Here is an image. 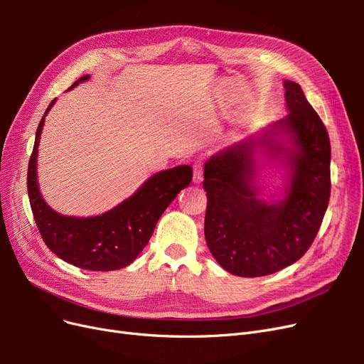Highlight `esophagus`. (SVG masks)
I'll return each instance as SVG.
<instances>
[{"label": "esophagus", "instance_id": "1", "mask_svg": "<svg viewBox=\"0 0 364 364\" xmlns=\"http://www.w3.org/2000/svg\"><path fill=\"white\" fill-rule=\"evenodd\" d=\"M193 182L194 183H200L203 181V164L202 162H196L193 167Z\"/></svg>", "mask_w": 364, "mask_h": 364}]
</instances>
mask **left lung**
Returning <instances> with one entry per match:
<instances>
[{"instance_id": "8db88e82", "label": "left lung", "mask_w": 364, "mask_h": 364, "mask_svg": "<svg viewBox=\"0 0 364 364\" xmlns=\"http://www.w3.org/2000/svg\"><path fill=\"white\" fill-rule=\"evenodd\" d=\"M284 87L287 117L273 123L261 139L226 147L205 165L206 245L220 266L237 277H266L302 258L329 202L331 146L326 127L299 85L285 80ZM259 144L272 159H285L289 168L281 201L257 199L252 153Z\"/></svg>"}]
</instances>
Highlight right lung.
<instances>
[{
  "label": "right lung",
  "instance_id": "add662e5",
  "mask_svg": "<svg viewBox=\"0 0 364 364\" xmlns=\"http://www.w3.org/2000/svg\"><path fill=\"white\" fill-rule=\"evenodd\" d=\"M90 79L83 75L74 86ZM36 130L35 146L28 161L27 190L33 217L48 249L75 267L95 272L118 270L134 262L146 247L159 217L176 196L193 179L190 165H179L153 174L139 190L111 211L95 217H68L51 209L42 199L38 185L36 159L46 115Z\"/></svg>",
  "mask_w": 364,
  "mask_h": 364
}]
</instances>
